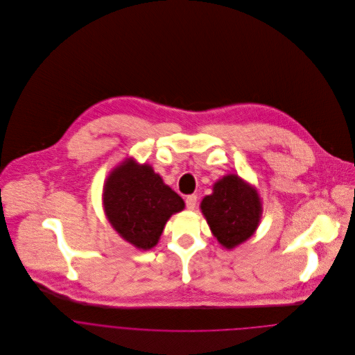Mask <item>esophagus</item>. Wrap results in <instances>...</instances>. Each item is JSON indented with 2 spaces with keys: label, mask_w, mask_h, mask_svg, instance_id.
I'll use <instances>...</instances> for the list:
<instances>
[{
  "label": "esophagus",
  "mask_w": 355,
  "mask_h": 355,
  "mask_svg": "<svg viewBox=\"0 0 355 355\" xmlns=\"http://www.w3.org/2000/svg\"><path fill=\"white\" fill-rule=\"evenodd\" d=\"M196 202H198V198H196V195H188V196L185 198V205H187V209H189V210H193V209H195V206H196Z\"/></svg>",
  "instance_id": "34e87169"
}]
</instances>
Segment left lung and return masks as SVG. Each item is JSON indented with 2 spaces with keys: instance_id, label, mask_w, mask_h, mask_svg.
Returning <instances> with one entry per match:
<instances>
[{
  "instance_id": "8db88e82",
  "label": "left lung",
  "mask_w": 355,
  "mask_h": 355,
  "mask_svg": "<svg viewBox=\"0 0 355 355\" xmlns=\"http://www.w3.org/2000/svg\"><path fill=\"white\" fill-rule=\"evenodd\" d=\"M200 210L217 241L232 250L257 231L262 202L255 187L237 174H228L213 185L211 195L202 199Z\"/></svg>"
}]
</instances>
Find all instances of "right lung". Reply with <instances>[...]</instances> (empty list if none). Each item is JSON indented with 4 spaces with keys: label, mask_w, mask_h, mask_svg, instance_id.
Returning a JSON list of instances; mask_svg holds the SVG:
<instances>
[{
    "label": "right lung",
    "mask_w": 355,
    "mask_h": 355,
    "mask_svg": "<svg viewBox=\"0 0 355 355\" xmlns=\"http://www.w3.org/2000/svg\"><path fill=\"white\" fill-rule=\"evenodd\" d=\"M103 207L112 228L127 243L146 251L157 245L166 223L185 203L152 166L127 159L107 177Z\"/></svg>",
    "instance_id": "add662e5"
}]
</instances>
